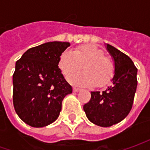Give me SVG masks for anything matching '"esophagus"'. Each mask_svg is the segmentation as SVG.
<instances>
[{"label": "esophagus", "instance_id": "esophagus-1", "mask_svg": "<svg viewBox=\"0 0 150 150\" xmlns=\"http://www.w3.org/2000/svg\"><path fill=\"white\" fill-rule=\"evenodd\" d=\"M80 90H81L80 88H76V87H74V88H73V91H74L75 93H78V92H79Z\"/></svg>", "mask_w": 150, "mask_h": 150}]
</instances>
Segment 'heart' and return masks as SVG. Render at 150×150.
Instances as JSON below:
<instances>
[{
  "label": "heart",
  "mask_w": 150,
  "mask_h": 150,
  "mask_svg": "<svg viewBox=\"0 0 150 150\" xmlns=\"http://www.w3.org/2000/svg\"><path fill=\"white\" fill-rule=\"evenodd\" d=\"M103 52L95 46L84 45L73 52H63L59 59V67L66 76L79 70L84 72L71 74L67 79L72 84L89 87L94 84L103 86L112 79L115 66L113 61L103 56Z\"/></svg>",
  "instance_id": "1"
}]
</instances>
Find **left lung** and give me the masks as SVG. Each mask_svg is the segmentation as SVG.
<instances>
[{"instance_id": "8db88e82", "label": "left lung", "mask_w": 150, "mask_h": 150, "mask_svg": "<svg viewBox=\"0 0 150 150\" xmlns=\"http://www.w3.org/2000/svg\"><path fill=\"white\" fill-rule=\"evenodd\" d=\"M105 47L115 66L112 84L103 92H91V99L84 104L83 110L93 124L110 127L129 113L138 84V69L129 57L109 44Z\"/></svg>"}]
</instances>
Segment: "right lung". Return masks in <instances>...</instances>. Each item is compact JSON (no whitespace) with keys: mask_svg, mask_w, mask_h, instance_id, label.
<instances>
[{"mask_svg":"<svg viewBox=\"0 0 150 150\" xmlns=\"http://www.w3.org/2000/svg\"><path fill=\"white\" fill-rule=\"evenodd\" d=\"M69 42H48L26 51L16 62L13 104L19 118L34 128L57 120L62 103L72 88L58 67L62 53Z\"/></svg>","mask_w":150,"mask_h":150,"instance_id":"right-lung-1","label":"right lung"}]
</instances>
